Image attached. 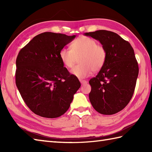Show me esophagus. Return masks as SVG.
Returning <instances> with one entry per match:
<instances>
[{"label":"esophagus","mask_w":152,"mask_h":152,"mask_svg":"<svg viewBox=\"0 0 152 152\" xmlns=\"http://www.w3.org/2000/svg\"><path fill=\"white\" fill-rule=\"evenodd\" d=\"M80 83H82V85H83V84H86V83H88V82H87L86 80H81V79L80 80Z\"/></svg>","instance_id":"obj_1"}]
</instances>
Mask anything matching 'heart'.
Here are the masks:
<instances>
[{"instance_id":"heart-1","label":"heart","mask_w":152,"mask_h":152,"mask_svg":"<svg viewBox=\"0 0 152 152\" xmlns=\"http://www.w3.org/2000/svg\"><path fill=\"white\" fill-rule=\"evenodd\" d=\"M71 49L62 48L59 58L63 65L70 69L79 58V64L70 70L77 78H84L93 72L101 70L106 63L107 51L105 48L97 44L96 41L88 37H80L72 42Z\"/></svg>"}]
</instances>
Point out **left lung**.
I'll return each mask as SVG.
<instances>
[{"label":"left lung","mask_w":152,"mask_h":152,"mask_svg":"<svg viewBox=\"0 0 152 152\" xmlns=\"http://www.w3.org/2000/svg\"><path fill=\"white\" fill-rule=\"evenodd\" d=\"M84 34L99 40L107 51L104 66L89 82L90 102L100 114H116L128 104L136 86L139 69L133 48L112 31L99 30Z\"/></svg>","instance_id":"obj_1"}]
</instances>
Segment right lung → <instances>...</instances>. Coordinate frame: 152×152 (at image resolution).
Returning <instances> with one entry per match:
<instances>
[{
	"label": "right lung",
	"instance_id": "obj_1",
	"mask_svg": "<svg viewBox=\"0 0 152 152\" xmlns=\"http://www.w3.org/2000/svg\"><path fill=\"white\" fill-rule=\"evenodd\" d=\"M75 37L45 32L19 51L15 83L25 104L35 114L48 118L64 114L81 86L59 58L60 50Z\"/></svg>",
	"mask_w": 152,
	"mask_h": 152
}]
</instances>
